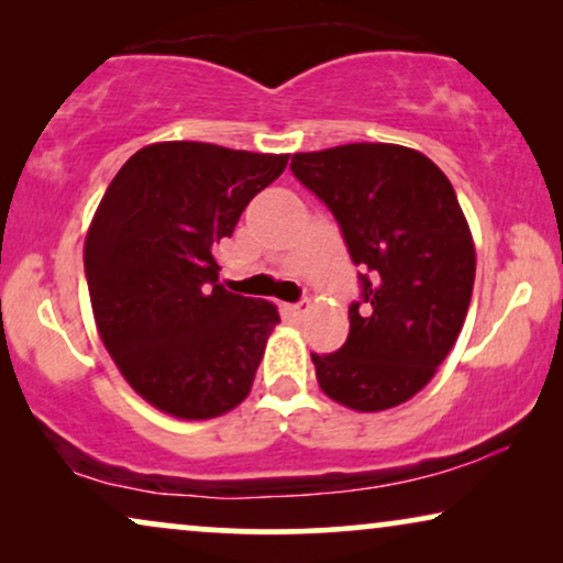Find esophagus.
Wrapping results in <instances>:
<instances>
[{
	"mask_svg": "<svg viewBox=\"0 0 563 563\" xmlns=\"http://www.w3.org/2000/svg\"><path fill=\"white\" fill-rule=\"evenodd\" d=\"M287 310L289 314H295V318H302V314L310 310V299H299L295 305H287Z\"/></svg>",
	"mask_w": 563,
	"mask_h": 563,
	"instance_id": "34e87169",
	"label": "esophagus"
}]
</instances>
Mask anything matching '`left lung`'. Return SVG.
<instances>
[{
	"mask_svg": "<svg viewBox=\"0 0 563 563\" xmlns=\"http://www.w3.org/2000/svg\"><path fill=\"white\" fill-rule=\"evenodd\" d=\"M291 174L333 212L361 295L335 353H312L320 389L358 412L402 405L433 379L464 325L474 241L433 161L389 143L295 153Z\"/></svg>",
	"mask_w": 563,
	"mask_h": 563,
	"instance_id": "left-lung-1",
	"label": "left lung"
}]
</instances>
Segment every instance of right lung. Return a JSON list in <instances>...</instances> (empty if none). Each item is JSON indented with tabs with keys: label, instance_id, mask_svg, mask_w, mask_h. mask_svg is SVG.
Returning <instances> with one entry per match:
<instances>
[{
	"label": "right lung",
	"instance_id": "add662e5",
	"mask_svg": "<svg viewBox=\"0 0 563 563\" xmlns=\"http://www.w3.org/2000/svg\"><path fill=\"white\" fill-rule=\"evenodd\" d=\"M287 161L195 141L145 145L97 207L84 243L97 330L130 387L174 418H218L249 397L279 312L222 287L214 245Z\"/></svg>",
	"mask_w": 563,
	"mask_h": 563
}]
</instances>
